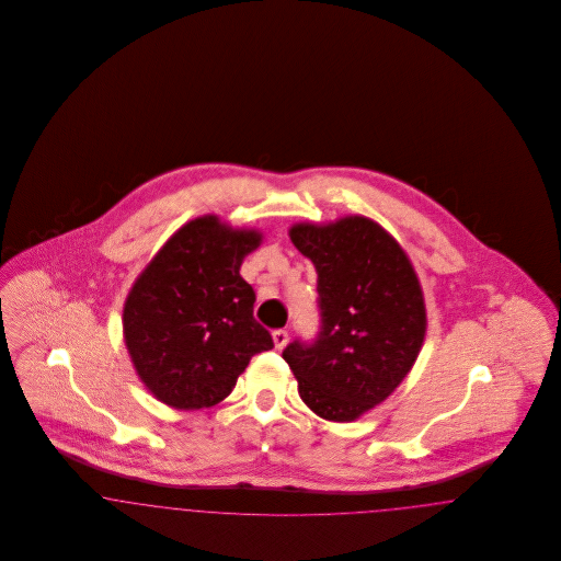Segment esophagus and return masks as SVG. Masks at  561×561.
Wrapping results in <instances>:
<instances>
[{"mask_svg":"<svg viewBox=\"0 0 561 561\" xmlns=\"http://www.w3.org/2000/svg\"><path fill=\"white\" fill-rule=\"evenodd\" d=\"M273 343L275 348H284L288 345V332L286 330H275L273 332Z\"/></svg>","mask_w":561,"mask_h":561,"instance_id":"esophagus-1","label":"esophagus"}]
</instances>
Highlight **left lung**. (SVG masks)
<instances>
[{"mask_svg": "<svg viewBox=\"0 0 561 561\" xmlns=\"http://www.w3.org/2000/svg\"><path fill=\"white\" fill-rule=\"evenodd\" d=\"M290 240L318 271L321 328L284 348L298 393L318 416L351 423L387 400L412 370L427 332L421 282L378 222L343 216L298 222Z\"/></svg>", "mask_w": 561, "mask_h": 561, "instance_id": "8db88e82", "label": "left lung"}]
</instances>
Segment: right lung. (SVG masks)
<instances>
[{"label": "right lung", "mask_w": 561, "mask_h": 561, "mask_svg": "<svg viewBox=\"0 0 561 561\" xmlns=\"http://www.w3.org/2000/svg\"><path fill=\"white\" fill-rule=\"evenodd\" d=\"M263 233L218 216L188 220L136 277L124 341L145 387L176 410L225 400L252 355L273 348L254 320L256 294L240 275Z\"/></svg>", "instance_id": "add662e5"}]
</instances>
